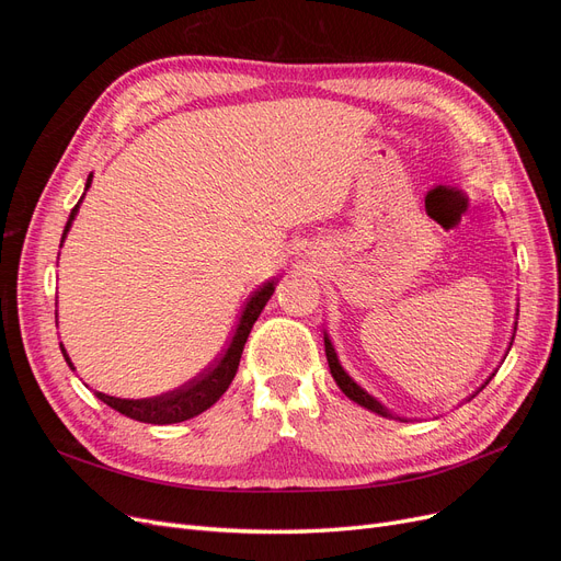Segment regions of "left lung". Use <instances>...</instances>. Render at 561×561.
Here are the masks:
<instances>
[{"mask_svg": "<svg viewBox=\"0 0 561 561\" xmlns=\"http://www.w3.org/2000/svg\"><path fill=\"white\" fill-rule=\"evenodd\" d=\"M515 330H517V322H515ZM322 339H325V355H328L330 371H332V377H334L336 386L342 388V393H344L346 398H351L353 402H358L360 407H365V410L375 412V414H379V416H383V419H398V414L390 412L383 402H379L375 396L367 393V390H365L358 381H355V379L348 375V371L342 367V360H339V355H336V351H334V344H332L330 334L325 332V334H322ZM513 339H515V334H513ZM511 346H513V342H511ZM491 377H494V375H491ZM491 377H489V379H491ZM489 379H486V383H489ZM482 388H484V386H482Z\"/></svg>", "mask_w": 561, "mask_h": 561, "instance_id": "left-lung-1", "label": "left lung"}]
</instances>
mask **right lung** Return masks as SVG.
<instances>
[{
	"instance_id": "1",
	"label": "right lung",
	"mask_w": 561,
	"mask_h": 561,
	"mask_svg": "<svg viewBox=\"0 0 561 561\" xmlns=\"http://www.w3.org/2000/svg\"><path fill=\"white\" fill-rule=\"evenodd\" d=\"M91 182H93V173L87 180V190H83V196H87ZM83 196L79 198V203L72 208L70 219H67L60 248H62V243L67 239V233H70V229H72V222H75V217L79 213V206H81ZM274 290H276V280H268V283H264L260 287L257 293H254L248 299L245 309H243V313L239 318V325H236L233 336L229 339V346L225 348V353L219 355V358L206 371H203V375L194 377L192 381L182 383L175 390H168V393H161V396H154V398H138V400H133V398H114V396H107V393H100V390H95V398L103 400L105 404H110L112 410H116L118 414L130 416V419L142 421V423H159V426H165V423H180V421H186V419H194L201 412L210 410V407L225 396V390L233 381L236 369H239L241 355H243V346L248 342V334H250V330L254 325V320L260 318L262 309L266 307V301L271 299V295H274ZM56 325H58V311H56ZM60 351H62L65 363L70 365V369L75 371V365H72L70 355H67L62 344H60Z\"/></svg>"
}]
</instances>
